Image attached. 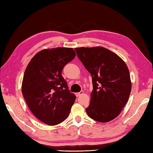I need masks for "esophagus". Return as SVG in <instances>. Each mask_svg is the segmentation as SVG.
<instances>
[{
    "instance_id": "1",
    "label": "esophagus",
    "mask_w": 153,
    "mask_h": 153,
    "mask_svg": "<svg viewBox=\"0 0 153 153\" xmlns=\"http://www.w3.org/2000/svg\"><path fill=\"white\" fill-rule=\"evenodd\" d=\"M83 91H80V92H79V93H76V96L77 97H80L82 95H83Z\"/></svg>"
}]
</instances>
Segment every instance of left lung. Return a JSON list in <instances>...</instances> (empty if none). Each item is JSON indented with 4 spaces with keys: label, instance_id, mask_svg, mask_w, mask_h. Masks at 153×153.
<instances>
[{
    "label": "left lung",
    "instance_id": "obj_1",
    "mask_svg": "<svg viewBox=\"0 0 153 153\" xmlns=\"http://www.w3.org/2000/svg\"><path fill=\"white\" fill-rule=\"evenodd\" d=\"M92 76L91 102L85 109L91 118L108 122L116 118L129 99L131 83L128 68L121 58L101 47L75 48Z\"/></svg>",
    "mask_w": 153,
    "mask_h": 153
}]
</instances>
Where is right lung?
Wrapping results in <instances>:
<instances>
[{
  "mask_svg": "<svg viewBox=\"0 0 153 153\" xmlns=\"http://www.w3.org/2000/svg\"><path fill=\"white\" fill-rule=\"evenodd\" d=\"M75 56L72 48L44 49L32 58L25 69L23 96L34 116L48 125L64 121L76 100L62 76L65 65Z\"/></svg>",
  "mask_w": 153,
  "mask_h": 153,
  "instance_id": "obj_1",
  "label": "right lung"
}]
</instances>
